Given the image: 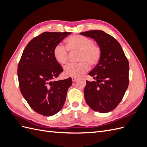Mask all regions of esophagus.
Wrapping results in <instances>:
<instances>
[{
	"mask_svg": "<svg viewBox=\"0 0 147 147\" xmlns=\"http://www.w3.org/2000/svg\"><path fill=\"white\" fill-rule=\"evenodd\" d=\"M72 82H75V81L77 80V78L76 77H72Z\"/></svg>",
	"mask_w": 147,
	"mask_h": 147,
	"instance_id": "1",
	"label": "esophagus"
}]
</instances>
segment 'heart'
<instances>
[{
  "label": "heart",
  "mask_w": 147,
  "mask_h": 147,
  "mask_svg": "<svg viewBox=\"0 0 147 147\" xmlns=\"http://www.w3.org/2000/svg\"><path fill=\"white\" fill-rule=\"evenodd\" d=\"M66 47L70 51H78L77 64H69L64 67L66 76L79 77L90 69V65H95L101 57L100 48L90 38L80 35H72L66 40ZM53 56L57 63L64 65L68 61V52L62 44H57L53 49Z\"/></svg>",
  "instance_id": "b5f03b06"
}]
</instances>
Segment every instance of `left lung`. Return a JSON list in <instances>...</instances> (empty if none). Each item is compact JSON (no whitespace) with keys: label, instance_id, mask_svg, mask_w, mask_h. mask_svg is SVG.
Segmentation results:
<instances>
[{"label":"left lung","instance_id":"1","mask_svg":"<svg viewBox=\"0 0 147 147\" xmlns=\"http://www.w3.org/2000/svg\"><path fill=\"white\" fill-rule=\"evenodd\" d=\"M80 34L94 39L101 50L98 64L89 73L96 81H86L84 99L96 112H111L121 101L127 89L128 60L119 42L104 31L92 30Z\"/></svg>","mask_w":147,"mask_h":147}]
</instances>
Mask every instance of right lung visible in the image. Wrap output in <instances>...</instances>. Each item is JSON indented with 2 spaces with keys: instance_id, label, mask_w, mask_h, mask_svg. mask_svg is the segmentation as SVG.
Instances as JSON below:
<instances>
[{
  "instance_id": "1",
  "label": "right lung",
  "mask_w": 147,
  "mask_h": 147,
  "mask_svg": "<svg viewBox=\"0 0 147 147\" xmlns=\"http://www.w3.org/2000/svg\"><path fill=\"white\" fill-rule=\"evenodd\" d=\"M71 32H45L34 37L23 51L18 67L22 95L35 112L54 115L66 99L72 78L53 81L63 69L53 56V49Z\"/></svg>"
}]
</instances>
